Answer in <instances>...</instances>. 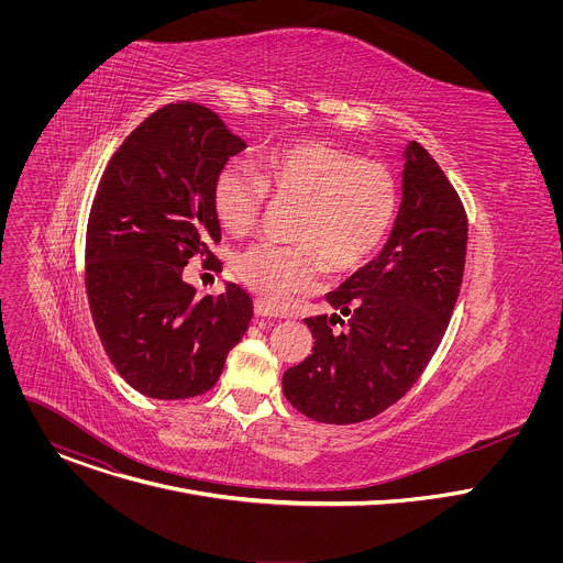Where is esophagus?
Here are the masks:
<instances>
[{"label":"esophagus","mask_w":563,"mask_h":563,"mask_svg":"<svg viewBox=\"0 0 563 563\" xmlns=\"http://www.w3.org/2000/svg\"><path fill=\"white\" fill-rule=\"evenodd\" d=\"M254 313L261 316V318H278V316H280L278 311H274V309H272L265 300H261V298L254 300Z\"/></svg>","instance_id":"esophagus-1"}]
</instances>
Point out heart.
<instances>
[{"label":"heart","instance_id":"b5f03b06","mask_svg":"<svg viewBox=\"0 0 563 563\" xmlns=\"http://www.w3.org/2000/svg\"><path fill=\"white\" fill-rule=\"evenodd\" d=\"M267 196L296 207L289 224L296 245H252L235 258V274L272 307L313 289L328 265L334 274L361 269L396 213V183L383 163L313 137L267 151L258 176L229 163L213 183L216 216L233 235L258 224Z\"/></svg>","mask_w":563,"mask_h":563}]
</instances>
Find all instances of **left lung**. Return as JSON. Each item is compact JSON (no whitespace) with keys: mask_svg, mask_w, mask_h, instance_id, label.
Listing matches in <instances>:
<instances>
[{"mask_svg":"<svg viewBox=\"0 0 563 563\" xmlns=\"http://www.w3.org/2000/svg\"><path fill=\"white\" fill-rule=\"evenodd\" d=\"M404 159V198L383 252L325 296L336 313L305 318L313 352L283 374L289 404L318 423H361L404 398L459 298L465 209L419 142L406 146Z\"/></svg>","mask_w":563,"mask_h":563,"instance_id":"8db88e82","label":"left lung"}]
</instances>
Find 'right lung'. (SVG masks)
<instances>
[{
	"instance_id": "obj_1",
	"label": "right lung",
	"mask_w": 563,
	"mask_h": 563,
	"mask_svg": "<svg viewBox=\"0 0 563 563\" xmlns=\"http://www.w3.org/2000/svg\"><path fill=\"white\" fill-rule=\"evenodd\" d=\"M247 144L207 107L167 104L126 135L98 185L87 227V296L118 374L140 394H205L254 316L245 289L196 296L185 265L220 243L213 183Z\"/></svg>"
}]
</instances>
